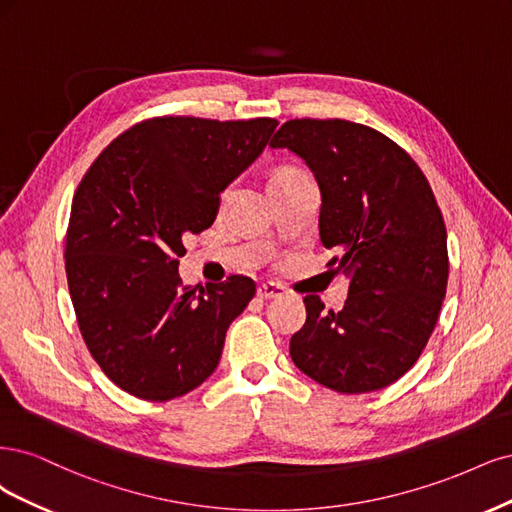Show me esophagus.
<instances>
[{
    "mask_svg": "<svg viewBox=\"0 0 512 512\" xmlns=\"http://www.w3.org/2000/svg\"><path fill=\"white\" fill-rule=\"evenodd\" d=\"M285 289H283V285H278V283H261L259 287H257V295L261 300H270V298H278L280 293H283Z\"/></svg>",
    "mask_w": 512,
    "mask_h": 512,
    "instance_id": "1",
    "label": "esophagus"
}]
</instances>
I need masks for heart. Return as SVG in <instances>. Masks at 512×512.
Returning a JSON list of instances; mask_svg holds the SVG:
<instances>
[{
	"mask_svg": "<svg viewBox=\"0 0 512 512\" xmlns=\"http://www.w3.org/2000/svg\"><path fill=\"white\" fill-rule=\"evenodd\" d=\"M283 172H298L295 168H280L276 174H283Z\"/></svg>",
	"mask_w": 512,
	"mask_h": 512,
	"instance_id": "1",
	"label": "heart"
}]
</instances>
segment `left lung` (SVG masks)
<instances>
[{
	"mask_svg": "<svg viewBox=\"0 0 512 512\" xmlns=\"http://www.w3.org/2000/svg\"><path fill=\"white\" fill-rule=\"evenodd\" d=\"M272 148L302 157L321 189L327 268L349 276L334 312L306 295V323L289 353L312 381L368 393L417 364L447 293V227L430 183L402 146L344 119H293Z\"/></svg>",
	"mask_w": 512,
	"mask_h": 512,
	"instance_id": "8db88e82",
	"label": "left lung"
}]
</instances>
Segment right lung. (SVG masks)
<instances>
[{
	"mask_svg": "<svg viewBox=\"0 0 512 512\" xmlns=\"http://www.w3.org/2000/svg\"><path fill=\"white\" fill-rule=\"evenodd\" d=\"M276 119L155 117L100 153L74 193L65 274L97 366L148 402L180 398L219 366L227 327L255 295L249 276L185 287V234L217 217L221 191L266 148Z\"/></svg>",
	"mask_w": 512,
	"mask_h": 512,
	"instance_id": "right-lung-1",
	"label": "right lung"
}]
</instances>
